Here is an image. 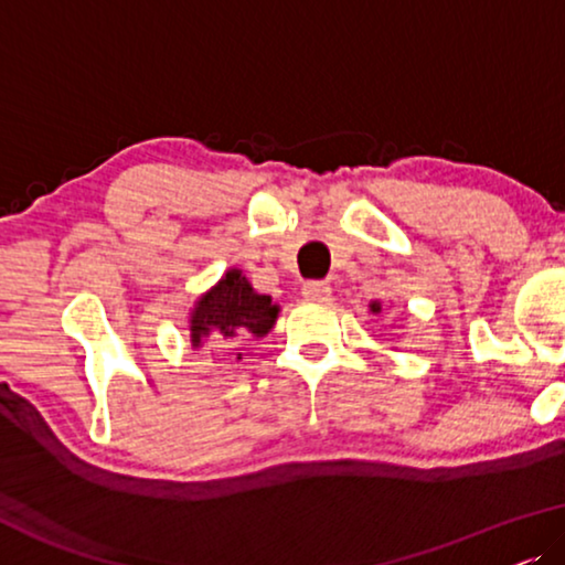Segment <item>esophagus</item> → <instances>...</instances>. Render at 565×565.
<instances>
[{"mask_svg":"<svg viewBox=\"0 0 565 565\" xmlns=\"http://www.w3.org/2000/svg\"><path fill=\"white\" fill-rule=\"evenodd\" d=\"M301 294H305L307 301H328L332 297V289L328 281H307Z\"/></svg>","mask_w":565,"mask_h":565,"instance_id":"1","label":"esophagus"}]
</instances>
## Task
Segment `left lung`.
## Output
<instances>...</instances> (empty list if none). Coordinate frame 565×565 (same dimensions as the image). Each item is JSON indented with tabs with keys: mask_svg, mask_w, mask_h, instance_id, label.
<instances>
[{
	"mask_svg": "<svg viewBox=\"0 0 565 565\" xmlns=\"http://www.w3.org/2000/svg\"><path fill=\"white\" fill-rule=\"evenodd\" d=\"M371 309H373V312H379V309H381V307H379V301H373Z\"/></svg>",
	"mask_w": 565,
	"mask_h": 565,
	"instance_id": "obj_1",
	"label": "left lung"
}]
</instances>
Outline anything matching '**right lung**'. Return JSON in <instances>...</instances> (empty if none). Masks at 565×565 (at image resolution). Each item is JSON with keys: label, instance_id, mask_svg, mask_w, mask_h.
<instances>
[{"label": "right lung", "instance_id": "1", "mask_svg": "<svg viewBox=\"0 0 565 565\" xmlns=\"http://www.w3.org/2000/svg\"><path fill=\"white\" fill-rule=\"evenodd\" d=\"M279 317V305L258 294L243 271L230 268L222 279L204 291L189 317L192 348L210 345L214 351H241L248 340L268 335ZM243 353H237L241 361Z\"/></svg>", "mask_w": 565, "mask_h": 565}]
</instances>
